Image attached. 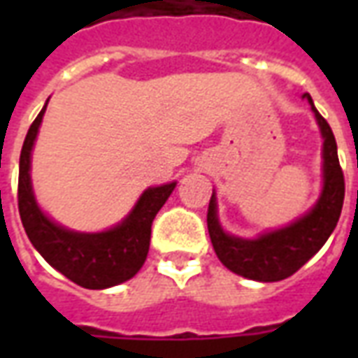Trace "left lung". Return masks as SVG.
<instances>
[{"label": "left lung", "mask_w": 358, "mask_h": 358, "mask_svg": "<svg viewBox=\"0 0 358 358\" xmlns=\"http://www.w3.org/2000/svg\"><path fill=\"white\" fill-rule=\"evenodd\" d=\"M305 97L315 110L324 138V189L315 209L292 226L264 234L259 240H241L222 232L215 195L209 201L207 228L215 253L226 268L249 280L278 282L295 274L326 243L341 215L345 178L339 166L336 138L326 118L316 110L310 95L305 94Z\"/></svg>", "instance_id": "1"}]
</instances>
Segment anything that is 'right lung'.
I'll return each mask as SVG.
<instances>
[{
	"instance_id": "1",
	"label": "right lung",
	"mask_w": 358,
	"mask_h": 358,
	"mask_svg": "<svg viewBox=\"0 0 358 358\" xmlns=\"http://www.w3.org/2000/svg\"><path fill=\"white\" fill-rule=\"evenodd\" d=\"M48 107V103H45ZM45 107L28 128L19 164V213L28 240L63 276L88 289H105L136 276L149 253L151 224L176 184L149 187L122 224L101 234L61 228L36 205L30 186V151Z\"/></svg>"
}]
</instances>
